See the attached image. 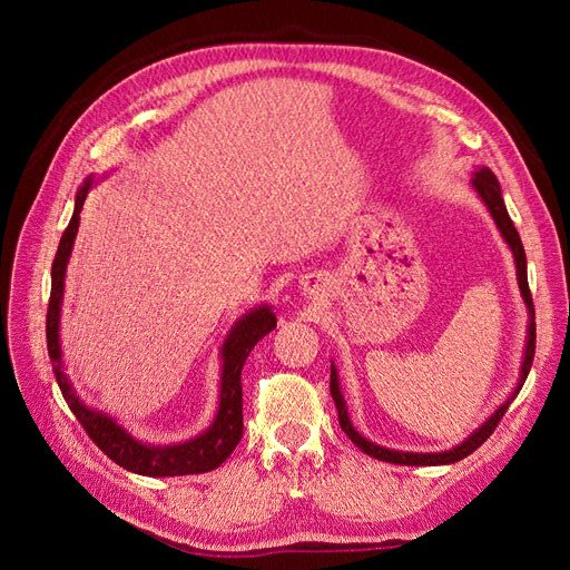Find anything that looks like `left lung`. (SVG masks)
<instances>
[{"mask_svg":"<svg viewBox=\"0 0 570 570\" xmlns=\"http://www.w3.org/2000/svg\"><path fill=\"white\" fill-rule=\"evenodd\" d=\"M471 187L478 193V197L482 199V204L488 206L490 216L494 218L499 233H502L504 243L509 245L511 254H513V262H515V278H519V289H521V297L525 302V308H528V340H525V350H523V364H521V375H519V383H515L513 392L509 394V400L499 406L492 416L482 423L480 428H475L473 433L465 438L461 444L452 446V450L446 452H400V450H387V446H381L375 444L371 440H366L364 435L358 433V430L352 425L350 421V413H347V402H344L342 396V390H340V377H337V368L335 364H331V394L335 400V406H337V419H340V428L347 433V438L358 446L361 452L373 456V459H381V461H387V463H400V465H446V463H456L461 459H465L469 454H473L478 446L485 442L492 433L497 423L502 421V416L507 413L509 404L515 400V394L521 392L525 377L530 373V366H532V356H534V306H532V295H530V287H528V264H525V249H523V243L519 237V230L513 228V223L509 218V212L504 206V197H502V187H499V180L494 178L492 170L488 166H480L475 174H473V180H471Z\"/></svg>","mask_w":570,"mask_h":570,"instance_id":"obj_1","label":"left lung"}]
</instances>
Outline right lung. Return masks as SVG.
Listing matches in <instances>:
<instances>
[{"label":"right lung","mask_w":570,"mask_h":570,"mask_svg":"<svg viewBox=\"0 0 570 570\" xmlns=\"http://www.w3.org/2000/svg\"><path fill=\"white\" fill-rule=\"evenodd\" d=\"M95 176L85 180L76 195V209L71 223L61 235V243L51 264V295L47 308V350L51 358V368H55L59 390L63 394L66 404L71 406L73 416L85 428V433L105 452L111 461L124 465L126 471L151 475V478H166V475H189V473H206L214 471L226 461L243 438V366L254 350V344L268 335L275 327V314L268 304H262L247 312L239 318L223 342L220 347V396H218V411L212 425L199 433L197 438L178 442V444H147L135 440L124 425H118L109 413L97 411L85 404L76 394L71 381L63 373L61 361V340H59V325H61V302H63V281H66V266L71 258L73 243L80 226V209L92 187Z\"/></svg>","instance_id":"obj_1"}]
</instances>
